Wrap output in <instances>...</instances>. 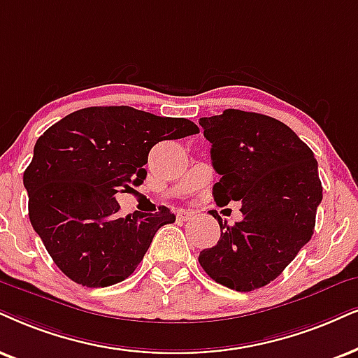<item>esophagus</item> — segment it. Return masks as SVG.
<instances>
[{
  "mask_svg": "<svg viewBox=\"0 0 358 358\" xmlns=\"http://www.w3.org/2000/svg\"><path fill=\"white\" fill-rule=\"evenodd\" d=\"M193 216V211H189V210H178L176 211V218L178 220H182V221H187V220H189Z\"/></svg>",
  "mask_w": 358,
  "mask_h": 358,
  "instance_id": "obj_1",
  "label": "esophagus"
}]
</instances>
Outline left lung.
<instances>
[{
  "label": "left lung",
  "mask_w": 358,
  "mask_h": 358,
  "mask_svg": "<svg viewBox=\"0 0 358 358\" xmlns=\"http://www.w3.org/2000/svg\"><path fill=\"white\" fill-rule=\"evenodd\" d=\"M220 182V206L241 201L243 220L229 226L216 211L221 238L200 252L213 280L239 292L259 289L286 269L314 234L322 201L317 160L286 124L273 117L226 108L201 117Z\"/></svg>",
  "instance_id": "1"
}]
</instances>
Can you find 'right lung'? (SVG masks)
I'll return each instance as SVG.
<instances>
[{
    "mask_svg": "<svg viewBox=\"0 0 358 358\" xmlns=\"http://www.w3.org/2000/svg\"><path fill=\"white\" fill-rule=\"evenodd\" d=\"M198 132L188 119L110 106L72 112L41 135L22 183L31 224L67 278L107 287L134 273L175 215L158 206L120 218L115 194L143 183L155 143Z\"/></svg>",
    "mask_w": 358,
    "mask_h": 358,
    "instance_id": "obj_1",
    "label": "right lung"
}]
</instances>
